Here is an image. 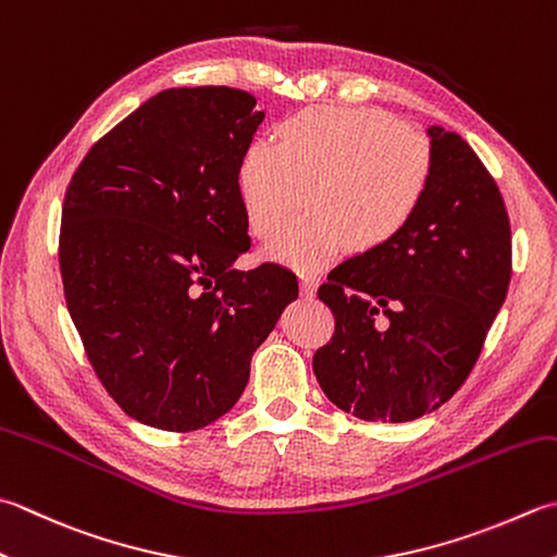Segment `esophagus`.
Instances as JSON below:
<instances>
[{
  "instance_id": "34e87169",
  "label": "esophagus",
  "mask_w": 557,
  "mask_h": 557,
  "mask_svg": "<svg viewBox=\"0 0 557 557\" xmlns=\"http://www.w3.org/2000/svg\"><path fill=\"white\" fill-rule=\"evenodd\" d=\"M299 285H301V297H313L319 277H315L313 272H299Z\"/></svg>"
}]
</instances>
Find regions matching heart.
I'll use <instances>...</instances> for the list:
<instances>
[{
    "label": "heart",
    "mask_w": 557,
    "mask_h": 557,
    "mask_svg": "<svg viewBox=\"0 0 557 557\" xmlns=\"http://www.w3.org/2000/svg\"><path fill=\"white\" fill-rule=\"evenodd\" d=\"M434 149L422 129L372 108H307L282 120L275 141H250L236 190L248 234L275 236L307 198L268 256L315 268L345 244L355 256L386 248L428 198Z\"/></svg>",
    "instance_id": "b5f03b06"
}]
</instances>
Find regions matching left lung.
I'll return each instance as SVG.
<instances>
[{"instance_id":"8db88e82","label":"left lung","mask_w":557,"mask_h":557,"mask_svg":"<svg viewBox=\"0 0 557 557\" xmlns=\"http://www.w3.org/2000/svg\"><path fill=\"white\" fill-rule=\"evenodd\" d=\"M434 176L394 244L345 260L319 287L335 331L313 355L331 403L367 422L428 416L461 388L505 304L511 232L468 141L430 127Z\"/></svg>"}]
</instances>
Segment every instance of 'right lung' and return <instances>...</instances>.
Instances as JSON below:
<instances>
[{
	"mask_svg": "<svg viewBox=\"0 0 557 557\" xmlns=\"http://www.w3.org/2000/svg\"><path fill=\"white\" fill-rule=\"evenodd\" d=\"M265 113L228 86L169 89L86 151L60 224L64 301L94 372L149 428L193 432L242 398L250 357L299 297L250 238L236 176Z\"/></svg>",
	"mask_w": 557,
	"mask_h": 557,
	"instance_id": "add662e5",
	"label": "right lung"
}]
</instances>
